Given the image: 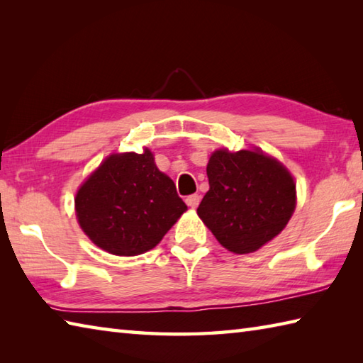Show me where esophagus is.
Returning <instances> with one entry per match:
<instances>
[{"mask_svg":"<svg viewBox=\"0 0 363 363\" xmlns=\"http://www.w3.org/2000/svg\"><path fill=\"white\" fill-rule=\"evenodd\" d=\"M199 199H201V196H199L198 194H195V195L187 196L186 198V203H187L189 207H191V209H196L198 204H199Z\"/></svg>","mask_w":363,"mask_h":363,"instance_id":"esophagus-1","label":"esophagus"}]
</instances>
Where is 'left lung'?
<instances>
[{"instance_id":"left-lung-1","label":"left lung","mask_w":363,"mask_h":363,"mask_svg":"<svg viewBox=\"0 0 363 363\" xmlns=\"http://www.w3.org/2000/svg\"><path fill=\"white\" fill-rule=\"evenodd\" d=\"M209 191L198 215L226 250L257 251L281 234L296 207V186L281 162L260 150L215 151L207 164Z\"/></svg>"}]
</instances>
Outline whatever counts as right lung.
<instances>
[{
	"instance_id": "1",
	"label": "right lung",
	"mask_w": 363,
	"mask_h": 363,
	"mask_svg": "<svg viewBox=\"0 0 363 363\" xmlns=\"http://www.w3.org/2000/svg\"><path fill=\"white\" fill-rule=\"evenodd\" d=\"M76 217L98 248L115 256L152 250L187 211L152 152L112 154L79 187Z\"/></svg>"
}]
</instances>
